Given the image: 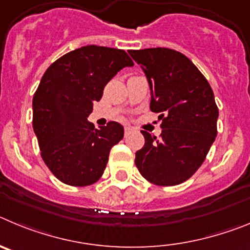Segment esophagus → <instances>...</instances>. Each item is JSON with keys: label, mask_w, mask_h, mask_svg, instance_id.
I'll use <instances>...</instances> for the list:
<instances>
[{"label": "esophagus", "mask_w": 250, "mask_h": 250, "mask_svg": "<svg viewBox=\"0 0 250 250\" xmlns=\"http://www.w3.org/2000/svg\"><path fill=\"white\" fill-rule=\"evenodd\" d=\"M130 130H132V127H129V125H125V134L129 133Z\"/></svg>", "instance_id": "34e87169"}]
</instances>
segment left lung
<instances>
[{
	"label": "left lung",
	"mask_w": 250,
	"mask_h": 250,
	"mask_svg": "<svg viewBox=\"0 0 250 250\" xmlns=\"http://www.w3.org/2000/svg\"><path fill=\"white\" fill-rule=\"evenodd\" d=\"M145 72L150 89V111L162 113L159 138L146 130L136 152L139 173L157 186H177L190 178L206 159L217 137L214 93L192 61L170 48L129 51Z\"/></svg>",
	"instance_id": "8db88e82"
}]
</instances>
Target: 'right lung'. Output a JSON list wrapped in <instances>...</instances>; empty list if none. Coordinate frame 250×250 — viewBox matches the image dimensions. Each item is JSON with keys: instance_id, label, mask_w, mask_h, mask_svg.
<instances>
[{"instance_id": "obj_1", "label": "right lung", "mask_w": 250, "mask_h": 250, "mask_svg": "<svg viewBox=\"0 0 250 250\" xmlns=\"http://www.w3.org/2000/svg\"><path fill=\"white\" fill-rule=\"evenodd\" d=\"M118 48L88 44L66 53L44 72L33 96V130L41 156L56 178L84 187L102 177L109 152L123 138L118 122L94 128L87 117L104 86L133 66Z\"/></svg>"}]
</instances>
